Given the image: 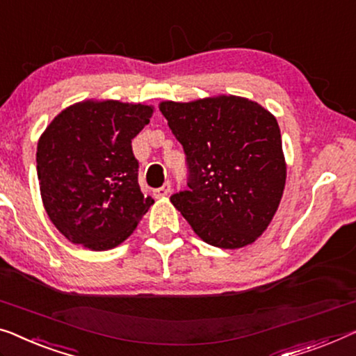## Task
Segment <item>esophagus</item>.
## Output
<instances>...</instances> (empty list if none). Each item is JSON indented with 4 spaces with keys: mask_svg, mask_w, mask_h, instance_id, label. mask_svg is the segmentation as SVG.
I'll return each instance as SVG.
<instances>
[{
    "mask_svg": "<svg viewBox=\"0 0 356 356\" xmlns=\"http://www.w3.org/2000/svg\"><path fill=\"white\" fill-rule=\"evenodd\" d=\"M170 193H172V183H170V181H167V183L163 184V186H161V188L154 189V195H156L157 199L167 197V195H170Z\"/></svg>",
    "mask_w": 356,
    "mask_h": 356,
    "instance_id": "1",
    "label": "esophagus"
}]
</instances>
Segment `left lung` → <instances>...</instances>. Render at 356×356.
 Wrapping results in <instances>:
<instances>
[{"mask_svg": "<svg viewBox=\"0 0 356 356\" xmlns=\"http://www.w3.org/2000/svg\"><path fill=\"white\" fill-rule=\"evenodd\" d=\"M159 109L183 144L188 191L170 200L204 242L239 249L264 234L286 186V159L275 115L241 96L191 102L163 101Z\"/></svg>", "mask_w": 356, "mask_h": 356, "instance_id": "1", "label": "left lung"}]
</instances>
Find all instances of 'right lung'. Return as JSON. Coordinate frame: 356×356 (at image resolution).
Here are the masks:
<instances>
[{"label": "right lung", "instance_id": "obj_1", "mask_svg": "<svg viewBox=\"0 0 356 356\" xmlns=\"http://www.w3.org/2000/svg\"><path fill=\"white\" fill-rule=\"evenodd\" d=\"M152 112L146 104L81 101L65 107L40 136L41 200L70 242L96 252L114 249L154 204L138 184L131 149Z\"/></svg>", "mask_w": 356, "mask_h": 356}]
</instances>
